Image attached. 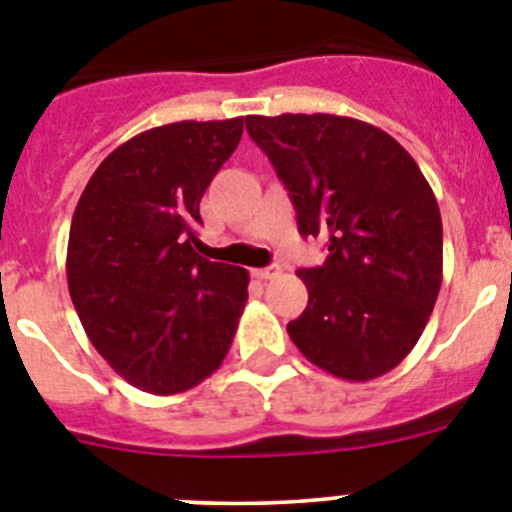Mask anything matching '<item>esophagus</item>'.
<instances>
[{"instance_id":"obj_1","label":"esophagus","mask_w":512,"mask_h":512,"mask_svg":"<svg viewBox=\"0 0 512 512\" xmlns=\"http://www.w3.org/2000/svg\"><path fill=\"white\" fill-rule=\"evenodd\" d=\"M251 274L256 279H261V282H266V279L279 277V274H282V269H279V266H264V269H253Z\"/></svg>"}]
</instances>
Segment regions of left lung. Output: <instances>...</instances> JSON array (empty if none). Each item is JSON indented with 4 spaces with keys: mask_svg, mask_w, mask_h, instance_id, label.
I'll return each instance as SVG.
<instances>
[{
    "mask_svg": "<svg viewBox=\"0 0 512 512\" xmlns=\"http://www.w3.org/2000/svg\"><path fill=\"white\" fill-rule=\"evenodd\" d=\"M297 210V228L328 241L300 269L307 307L287 325L315 366L369 382L413 351L441 289L443 228L431 184L392 135L338 115H248Z\"/></svg>",
    "mask_w": 512,
    "mask_h": 512,
    "instance_id": "8db88e82",
    "label": "left lung"
}]
</instances>
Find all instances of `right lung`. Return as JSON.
Instances as JSON below:
<instances>
[{
    "mask_svg": "<svg viewBox=\"0 0 512 512\" xmlns=\"http://www.w3.org/2000/svg\"><path fill=\"white\" fill-rule=\"evenodd\" d=\"M243 117L171 122L104 158L74 210L71 302L107 364L151 395L210 377L233 343L248 271L202 256L200 200Z\"/></svg>",
    "mask_w": 512,
    "mask_h": 512,
    "instance_id": "add662e5",
    "label": "right lung"
}]
</instances>
